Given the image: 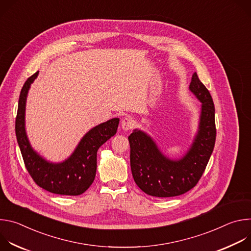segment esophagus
I'll return each mask as SVG.
<instances>
[{"mask_svg":"<svg viewBox=\"0 0 251 251\" xmlns=\"http://www.w3.org/2000/svg\"><path fill=\"white\" fill-rule=\"evenodd\" d=\"M135 124H136L135 121L130 117H125L121 122V126H122L123 130H125V131H129V130L134 129Z\"/></svg>","mask_w":251,"mask_h":251,"instance_id":"1","label":"esophagus"}]
</instances>
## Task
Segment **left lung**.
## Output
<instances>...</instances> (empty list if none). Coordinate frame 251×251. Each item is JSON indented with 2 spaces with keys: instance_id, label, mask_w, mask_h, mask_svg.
<instances>
[{
  "instance_id": "1",
  "label": "left lung",
  "mask_w": 251,
  "mask_h": 251,
  "mask_svg": "<svg viewBox=\"0 0 251 251\" xmlns=\"http://www.w3.org/2000/svg\"><path fill=\"white\" fill-rule=\"evenodd\" d=\"M190 89L201 102V114L198 135L183 159L169 160L153 140L139 130H134L128 137L134 181L143 192L152 197H176L192 190L199 183L213 151L217 128L211 95L196 73Z\"/></svg>"
}]
</instances>
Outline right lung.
<instances>
[{"mask_svg":"<svg viewBox=\"0 0 251 251\" xmlns=\"http://www.w3.org/2000/svg\"><path fill=\"white\" fill-rule=\"evenodd\" d=\"M39 71L25 82L16 117V136L25 166L33 182L44 190L64 196L83 194L93 183L97 167V150L115 135L119 119L113 118L91 129L80 141L75 153L65 162L51 164L35 153L28 143L25 131V110L28 88Z\"/></svg>","mask_w":251,"mask_h":251,"instance_id":"obj_1","label":"right lung"}]
</instances>
